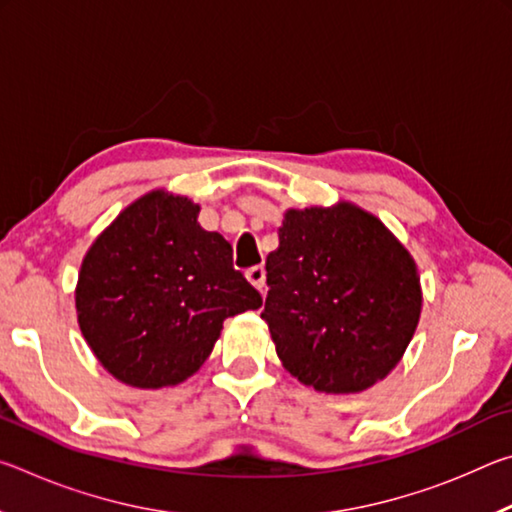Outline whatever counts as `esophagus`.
<instances>
[{"mask_svg": "<svg viewBox=\"0 0 512 512\" xmlns=\"http://www.w3.org/2000/svg\"><path fill=\"white\" fill-rule=\"evenodd\" d=\"M246 277H248V282L253 284V287H255L257 291H264V287H266V271H264V266L248 268Z\"/></svg>", "mask_w": 512, "mask_h": 512, "instance_id": "obj_1", "label": "esophagus"}]
</instances>
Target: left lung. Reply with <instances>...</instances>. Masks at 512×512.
<instances>
[{"label": "left lung", "mask_w": 512, "mask_h": 512, "mask_svg": "<svg viewBox=\"0 0 512 512\" xmlns=\"http://www.w3.org/2000/svg\"><path fill=\"white\" fill-rule=\"evenodd\" d=\"M262 311L277 357L320 393H361L400 363L420 275L391 230L352 203L284 214Z\"/></svg>", "instance_id": "left-lung-1"}]
</instances>
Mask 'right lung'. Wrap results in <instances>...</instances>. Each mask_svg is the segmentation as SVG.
I'll return each instance as SVG.
<instances>
[{
	"label": "right lung",
	"instance_id": "obj_1",
	"mask_svg": "<svg viewBox=\"0 0 512 512\" xmlns=\"http://www.w3.org/2000/svg\"><path fill=\"white\" fill-rule=\"evenodd\" d=\"M185 196L137 198L101 232L76 284L85 341L112 377L135 388L176 386L203 366L223 320L262 307L232 264V246L198 223Z\"/></svg>",
	"mask_w": 512,
	"mask_h": 512
}]
</instances>
